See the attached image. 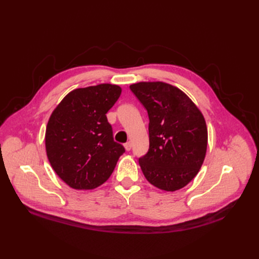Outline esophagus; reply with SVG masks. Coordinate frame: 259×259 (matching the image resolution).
<instances>
[{
    "mask_svg": "<svg viewBox=\"0 0 259 259\" xmlns=\"http://www.w3.org/2000/svg\"><path fill=\"white\" fill-rule=\"evenodd\" d=\"M124 147L127 151H130L131 150V143L130 142H127L126 144H124Z\"/></svg>",
    "mask_w": 259,
    "mask_h": 259,
    "instance_id": "34e87169",
    "label": "esophagus"
}]
</instances>
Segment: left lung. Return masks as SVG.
<instances>
[{"label": "left lung", "instance_id": "obj_1", "mask_svg": "<svg viewBox=\"0 0 259 259\" xmlns=\"http://www.w3.org/2000/svg\"><path fill=\"white\" fill-rule=\"evenodd\" d=\"M149 116V150L139 158L147 181L175 191L191 182L206 156L208 131L194 103L172 85L142 81L130 86Z\"/></svg>", "mask_w": 259, "mask_h": 259}]
</instances>
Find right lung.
<instances>
[{"instance_id": "obj_1", "label": "right lung", "mask_w": 259, "mask_h": 259, "mask_svg": "<svg viewBox=\"0 0 259 259\" xmlns=\"http://www.w3.org/2000/svg\"><path fill=\"white\" fill-rule=\"evenodd\" d=\"M121 93L120 87L101 84L68 93L52 112L45 145L53 170L68 186L90 190L112 174L122 145L114 142L106 113Z\"/></svg>"}]
</instances>
